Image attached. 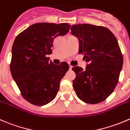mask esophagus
I'll return each mask as SVG.
<instances>
[{"label":"esophagus","instance_id":"1","mask_svg":"<svg viewBox=\"0 0 130 130\" xmlns=\"http://www.w3.org/2000/svg\"><path fill=\"white\" fill-rule=\"evenodd\" d=\"M72 66H71V65H69V69H70V70H72Z\"/></svg>","mask_w":130,"mask_h":130}]
</instances>
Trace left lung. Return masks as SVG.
Segmentation results:
<instances>
[{"instance_id":"left-lung-1","label":"left lung","mask_w":130,"mask_h":130,"mask_svg":"<svg viewBox=\"0 0 130 130\" xmlns=\"http://www.w3.org/2000/svg\"><path fill=\"white\" fill-rule=\"evenodd\" d=\"M70 30L79 40V53L88 62L85 70L73 67L74 89L84 102L99 104L112 93L119 80L123 58L118 40L104 26L78 24Z\"/></svg>"}]
</instances>
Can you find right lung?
Segmentation results:
<instances>
[{
    "label": "right lung",
    "mask_w": 130,
    "mask_h": 130,
    "mask_svg": "<svg viewBox=\"0 0 130 130\" xmlns=\"http://www.w3.org/2000/svg\"><path fill=\"white\" fill-rule=\"evenodd\" d=\"M70 27L68 23H35L15 39L10 70L21 95L30 104L42 106L56 97L69 66L66 62L55 65L47 56L52 53L54 39L67 34Z\"/></svg>",
    "instance_id": "right-lung-1"
}]
</instances>
